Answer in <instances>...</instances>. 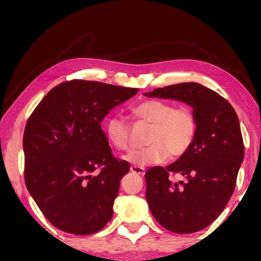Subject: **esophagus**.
Masks as SVG:
<instances>
[{
    "label": "esophagus",
    "instance_id": "esophagus-1",
    "mask_svg": "<svg viewBox=\"0 0 261 261\" xmlns=\"http://www.w3.org/2000/svg\"><path fill=\"white\" fill-rule=\"evenodd\" d=\"M130 172L132 173H135V174H139V176H144L145 174V169L144 167H140V166H130Z\"/></svg>",
    "mask_w": 261,
    "mask_h": 261
}]
</instances>
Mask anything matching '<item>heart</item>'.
<instances>
[{"label": "heart", "instance_id": "heart-1", "mask_svg": "<svg viewBox=\"0 0 261 261\" xmlns=\"http://www.w3.org/2000/svg\"><path fill=\"white\" fill-rule=\"evenodd\" d=\"M138 119L152 124L145 148L132 149L124 160L135 166H148L166 162L170 156L179 158L189 151L197 134V119L188 107H176L162 99H147L132 109ZM109 144L119 151L129 147L130 128L119 115L105 121Z\"/></svg>", "mask_w": 261, "mask_h": 261}]
</instances>
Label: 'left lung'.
Returning <instances> with one entry per match:
<instances>
[{
    "instance_id": "left-lung-1",
    "label": "left lung",
    "mask_w": 261,
    "mask_h": 261,
    "mask_svg": "<svg viewBox=\"0 0 261 261\" xmlns=\"http://www.w3.org/2000/svg\"><path fill=\"white\" fill-rule=\"evenodd\" d=\"M148 97L177 99L194 109L197 134L189 151L166 167L146 171V199L152 215L167 230L189 234L204 229L233 195L245 147L230 103L198 83H179L146 92ZM171 173L186 180L173 184Z\"/></svg>"
}]
</instances>
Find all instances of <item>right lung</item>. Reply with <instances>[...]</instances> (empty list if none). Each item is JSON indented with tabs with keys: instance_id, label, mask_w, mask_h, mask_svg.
<instances>
[{
	"instance_id": "obj_1",
	"label": "right lung",
	"mask_w": 261,
	"mask_h": 261,
	"mask_svg": "<svg viewBox=\"0 0 261 261\" xmlns=\"http://www.w3.org/2000/svg\"><path fill=\"white\" fill-rule=\"evenodd\" d=\"M138 91L101 82H64L28 119L24 181L39 209L58 229L89 235L112 220L114 199L129 164L113 155L101 122Z\"/></svg>"
}]
</instances>
